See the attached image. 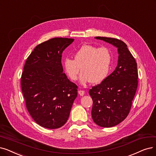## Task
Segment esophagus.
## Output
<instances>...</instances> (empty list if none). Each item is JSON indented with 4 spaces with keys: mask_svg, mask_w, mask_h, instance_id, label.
Wrapping results in <instances>:
<instances>
[{
    "mask_svg": "<svg viewBox=\"0 0 156 156\" xmlns=\"http://www.w3.org/2000/svg\"><path fill=\"white\" fill-rule=\"evenodd\" d=\"M78 93H79V94L80 96H83V95H84L85 91H84V90H79V91H78Z\"/></svg>",
    "mask_w": 156,
    "mask_h": 156,
    "instance_id": "esophagus-1",
    "label": "esophagus"
}]
</instances>
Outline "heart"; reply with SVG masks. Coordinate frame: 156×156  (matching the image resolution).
<instances>
[{"instance_id": "heart-1", "label": "heart", "mask_w": 156, "mask_h": 156, "mask_svg": "<svg viewBox=\"0 0 156 156\" xmlns=\"http://www.w3.org/2000/svg\"><path fill=\"white\" fill-rule=\"evenodd\" d=\"M74 60L65 58L63 66L68 76L76 80L81 70L80 81L93 84L102 83L110 72L113 55L108 47L84 45L73 54Z\"/></svg>"}]
</instances>
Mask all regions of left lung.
Wrapping results in <instances>:
<instances>
[{"label": "left lung", "instance_id": "1", "mask_svg": "<svg viewBox=\"0 0 156 156\" xmlns=\"http://www.w3.org/2000/svg\"><path fill=\"white\" fill-rule=\"evenodd\" d=\"M118 48V63L115 71L104 81L92 87L91 116L100 127L118 125L128 116L138 84L137 63L123 41L109 37H95Z\"/></svg>", "mask_w": 156, "mask_h": 156}]
</instances>
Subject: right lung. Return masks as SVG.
I'll use <instances>...</instances> for the list:
<instances>
[{
    "mask_svg": "<svg viewBox=\"0 0 156 156\" xmlns=\"http://www.w3.org/2000/svg\"><path fill=\"white\" fill-rule=\"evenodd\" d=\"M74 41L54 38L37 45L25 63L21 88L30 115L40 126L58 129L68 120L78 86L63 72L62 53Z\"/></svg>",
    "mask_w": 156,
    "mask_h": 156,
    "instance_id": "1",
    "label": "right lung"
}]
</instances>
